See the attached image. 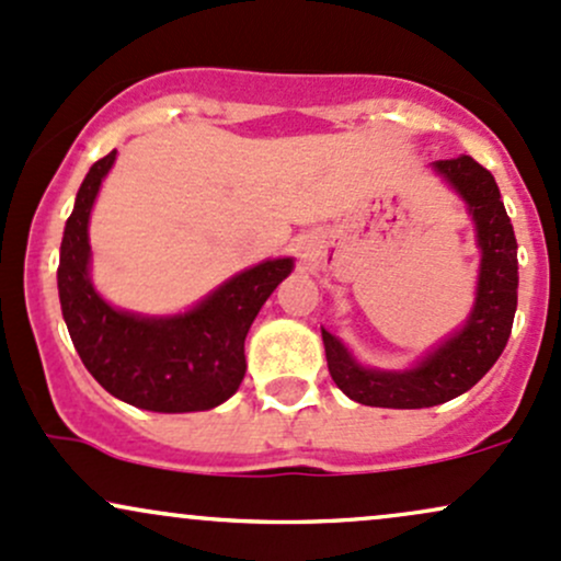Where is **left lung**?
Here are the masks:
<instances>
[{
    "label": "left lung",
    "mask_w": 561,
    "mask_h": 561,
    "mask_svg": "<svg viewBox=\"0 0 561 561\" xmlns=\"http://www.w3.org/2000/svg\"><path fill=\"white\" fill-rule=\"evenodd\" d=\"M433 169L467 205L480 248L474 302L465 324L435 343L409 369L364 366L340 337L321 327L327 366L351 401L379 409H430L467 392L504 353L517 311V240L491 171L459 156L435 160Z\"/></svg>",
    "instance_id": "8db88e82"
}]
</instances>
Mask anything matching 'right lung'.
<instances>
[{"label": "right lung", "instance_id": "right-lung-1", "mask_svg": "<svg viewBox=\"0 0 561 561\" xmlns=\"http://www.w3.org/2000/svg\"><path fill=\"white\" fill-rule=\"evenodd\" d=\"M113 163L115 150L89 169L62 231L57 293L70 340L89 375L118 401L160 414L216 409L240 388L250 324L295 261L268 259L244 268L171 317L111 306L89 274V218Z\"/></svg>", "mask_w": 561, "mask_h": 561}]
</instances>
